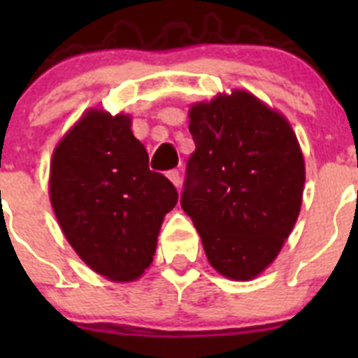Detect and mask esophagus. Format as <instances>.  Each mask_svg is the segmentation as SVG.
I'll list each match as a JSON object with an SVG mask.
<instances>
[{"mask_svg":"<svg viewBox=\"0 0 358 358\" xmlns=\"http://www.w3.org/2000/svg\"><path fill=\"white\" fill-rule=\"evenodd\" d=\"M166 176H169V179L173 182V186H176V188H179V186H181V173H179V170H170Z\"/></svg>","mask_w":358,"mask_h":358,"instance_id":"1","label":"esophagus"}]
</instances>
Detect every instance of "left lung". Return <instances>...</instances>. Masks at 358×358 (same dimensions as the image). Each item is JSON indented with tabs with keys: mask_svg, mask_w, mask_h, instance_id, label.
<instances>
[{
	"mask_svg": "<svg viewBox=\"0 0 358 358\" xmlns=\"http://www.w3.org/2000/svg\"><path fill=\"white\" fill-rule=\"evenodd\" d=\"M195 152L181 206L208 262L231 280H251L290 235L301 208L305 161L281 115L245 91L189 110Z\"/></svg>",
	"mask_w": 358,
	"mask_h": 358,
	"instance_id": "1",
	"label": "left lung"
}]
</instances>
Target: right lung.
Here are the masks:
<instances>
[{
	"label": "right lung",
	"mask_w": 358,
	"mask_h": 358,
	"mask_svg": "<svg viewBox=\"0 0 358 358\" xmlns=\"http://www.w3.org/2000/svg\"><path fill=\"white\" fill-rule=\"evenodd\" d=\"M50 170L52 206L71 248L98 274L136 280L179 195L148 169L131 118L90 110L57 145Z\"/></svg>",
	"instance_id": "obj_1"
}]
</instances>
